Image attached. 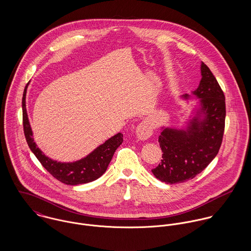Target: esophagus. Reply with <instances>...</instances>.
I'll list each match as a JSON object with an SVG mask.
<instances>
[{
	"mask_svg": "<svg viewBox=\"0 0 251 251\" xmlns=\"http://www.w3.org/2000/svg\"><path fill=\"white\" fill-rule=\"evenodd\" d=\"M152 134V129L151 127L149 126L148 123L143 122L141 124H139L136 127V135L137 138L140 140H147L149 139Z\"/></svg>",
	"mask_w": 251,
	"mask_h": 251,
	"instance_id": "obj_1",
	"label": "esophagus"
}]
</instances>
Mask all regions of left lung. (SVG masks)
<instances>
[{
  "label": "left lung",
  "mask_w": 251,
  "mask_h": 251,
  "mask_svg": "<svg viewBox=\"0 0 251 251\" xmlns=\"http://www.w3.org/2000/svg\"><path fill=\"white\" fill-rule=\"evenodd\" d=\"M202 79L193 95L200 107L187 129L163 128L158 137L161 162L151 172L166 183L193 179L215 158L222 143L225 127V97L210 69L202 63ZM188 99V95L183 96ZM203 116V119L200 118Z\"/></svg>",
  "instance_id": "1"
}]
</instances>
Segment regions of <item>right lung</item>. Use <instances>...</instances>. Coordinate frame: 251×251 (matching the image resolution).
<instances>
[{
  "label": "right lung",
  "mask_w": 251,
  "mask_h": 251,
  "mask_svg": "<svg viewBox=\"0 0 251 251\" xmlns=\"http://www.w3.org/2000/svg\"><path fill=\"white\" fill-rule=\"evenodd\" d=\"M29 83L26 85L23 98H22V110H23V128L26 141L29 148L34 152L36 158L41 165L55 178L65 184L76 185L87 183L99 179L102 176L113 157L117 148L123 143V134L118 133L105 141V143L98 147L86 157L75 162H57L46 156L34 142L33 132L30 126L27 110H26V93Z\"/></svg>",
  "instance_id": "obj_1"
}]
</instances>
